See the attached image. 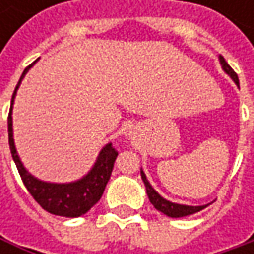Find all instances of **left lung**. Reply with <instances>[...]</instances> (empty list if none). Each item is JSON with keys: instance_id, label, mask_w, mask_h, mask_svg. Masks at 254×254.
Returning a JSON list of instances; mask_svg holds the SVG:
<instances>
[{"instance_id": "1", "label": "left lung", "mask_w": 254, "mask_h": 254, "mask_svg": "<svg viewBox=\"0 0 254 254\" xmlns=\"http://www.w3.org/2000/svg\"><path fill=\"white\" fill-rule=\"evenodd\" d=\"M219 60H221V64H222L224 70L228 73L229 76L234 79V82H235L237 85H240V83H238V76H237V73L232 70V67L225 62V59L221 56ZM141 178H142V181H144V184H145L147 195H148L151 204H153L159 212H162V213H165V215H168V216H171V218L188 216V215L197 213V212H200V210H203V209L206 207V206H184V204H177V203L168 201V200H165L160 194L156 192V190L150 185V182L147 181V177H145V174H144L142 171H141Z\"/></svg>"}]
</instances>
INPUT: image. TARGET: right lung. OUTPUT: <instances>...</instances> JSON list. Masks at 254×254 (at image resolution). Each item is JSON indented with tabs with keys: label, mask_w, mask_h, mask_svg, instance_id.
<instances>
[{
	"label": "right lung",
	"mask_w": 254,
	"mask_h": 254,
	"mask_svg": "<svg viewBox=\"0 0 254 254\" xmlns=\"http://www.w3.org/2000/svg\"><path fill=\"white\" fill-rule=\"evenodd\" d=\"M33 64V63H32ZM27 66L25 72L22 73L20 80L13 92L11 98V106H10V113H8V144H10V151L13 156V160L17 166V171L20 174V178L30 192V195L36 200V203L47 212L59 216H66V218H77L83 213H86L103 195L104 188L110 179L115 160L118 157V150L112 145L107 144L101 151L100 156L91 169V172L79 179L76 182L70 184H51V182H42L35 177H32L20 162L16 147H14V139H13V118H11V110H13V103H14V95L16 91L22 82V79L29 70Z\"/></svg>",
	"instance_id": "1"
}]
</instances>
